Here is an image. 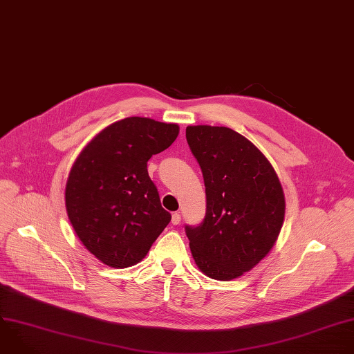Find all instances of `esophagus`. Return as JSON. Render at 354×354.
<instances>
[{
	"mask_svg": "<svg viewBox=\"0 0 354 354\" xmlns=\"http://www.w3.org/2000/svg\"><path fill=\"white\" fill-rule=\"evenodd\" d=\"M171 222H172L174 225H179V223H180V214H179V212H174Z\"/></svg>",
	"mask_w": 354,
	"mask_h": 354,
	"instance_id": "esophagus-1",
	"label": "esophagus"
}]
</instances>
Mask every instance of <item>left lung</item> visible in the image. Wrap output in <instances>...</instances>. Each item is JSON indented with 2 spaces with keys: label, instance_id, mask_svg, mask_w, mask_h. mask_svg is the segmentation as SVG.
Masks as SVG:
<instances>
[{
  "label": "left lung",
  "instance_id": "8db88e82",
  "mask_svg": "<svg viewBox=\"0 0 354 354\" xmlns=\"http://www.w3.org/2000/svg\"><path fill=\"white\" fill-rule=\"evenodd\" d=\"M187 145L205 186L207 208L186 236L197 267L230 281L257 266L275 245L285 216L281 182L266 156L225 127H187Z\"/></svg>",
  "mask_w": 354,
  "mask_h": 354
}]
</instances>
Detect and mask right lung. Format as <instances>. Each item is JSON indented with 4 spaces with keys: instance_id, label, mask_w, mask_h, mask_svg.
<instances>
[{
    "instance_id": "right-lung-1",
    "label": "right lung",
    "mask_w": 354,
    "mask_h": 354,
    "mask_svg": "<svg viewBox=\"0 0 354 354\" xmlns=\"http://www.w3.org/2000/svg\"><path fill=\"white\" fill-rule=\"evenodd\" d=\"M179 127L131 116L100 132L75 161L65 189L69 221L84 248L104 264L142 261L171 221L147 172Z\"/></svg>"
}]
</instances>
